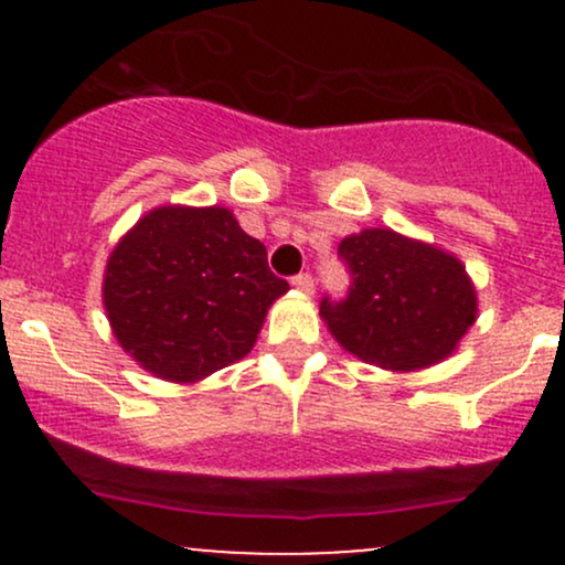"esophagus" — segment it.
Instances as JSON below:
<instances>
[{"label":"esophagus","mask_w":565,"mask_h":565,"mask_svg":"<svg viewBox=\"0 0 565 565\" xmlns=\"http://www.w3.org/2000/svg\"><path fill=\"white\" fill-rule=\"evenodd\" d=\"M291 284H295L300 291H308V295L316 289V278L310 274H297L295 278H291Z\"/></svg>","instance_id":"obj_1"}]
</instances>
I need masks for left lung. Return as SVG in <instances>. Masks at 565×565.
I'll list each match as a JSON object with an SVG mask.
<instances>
[{
  "instance_id": "left-lung-1",
  "label": "left lung",
  "mask_w": 565,
  "mask_h": 565,
  "mask_svg": "<svg viewBox=\"0 0 565 565\" xmlns=\"http://www.w3.org/2000/svg\"><path fill=\"white\" fill-rule=\"evenodd\" d=\"M350 274L342 300L323 297L321 316L348 353L412 372L438 364L476 321L465 265L436 246L387 228L361 231L337 249Z\"/></svg>"
}]
</instances>
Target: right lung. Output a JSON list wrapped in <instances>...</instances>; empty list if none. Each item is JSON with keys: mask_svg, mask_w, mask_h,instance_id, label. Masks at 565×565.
I'll use <instances>...</instances> for the list:
<instances>
[{"mask_svg": "<svg viewBox=\"0 0 565 565\" xmlns=\"http://www.w3.org/2000/svg\"><path fill=\"white\" fill-rule=\"evenodd\" d=\"M287 289L228 210L159 206L116 244L103 302L142 369L193 382L244 359Z\"/></svg>", "mask_w": 565, "mask_h": 565, "instance_id": "right-lung-1", "label": "right lung"}]
</instances>
